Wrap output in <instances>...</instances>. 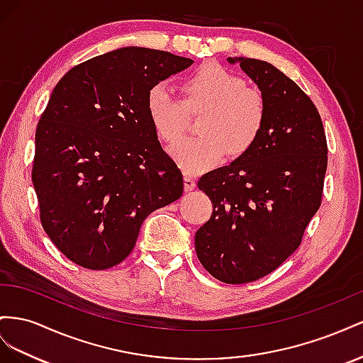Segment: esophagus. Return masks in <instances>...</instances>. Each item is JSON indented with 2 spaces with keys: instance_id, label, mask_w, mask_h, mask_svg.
Masks as SVG:
<instances>
[{
  "instance_id": "34e87169",
  "label": "esophagus",
  "mask_w": 363,
  "mask_h": 363,
  "mask_svg": "<svg viewBox=\"0 0 363 363\" xmlns=\"http://www.w3.org/2000/svg\"><path fill=\"white\" fill-rule=\"evenodd\" d=\"M194 185H196V181H194L193 176H190V174H185V178H184V187H185V191H191V190L194 189Z\"/></svg>"
}]
</instances>
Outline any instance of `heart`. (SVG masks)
Returning a JSON list of instances; mask_svg holds the SVG:
<instances>
[{"instance_id":"heart-1","label":"heart","mask_w":363,"mask_h":363,"mask_svg":"<svg viewBox=\"0 0 363 363\" xmlns=\"http://www.w3.org/2000/svg\"><path fill=\"white\" fill-rule=\"evenodd\" d=\"M182 101L167 86L149 89L146 108L153 129L169 144L179 141L187 128L185 109H206L199 121V137L172 147L173 158L189 173H199L219 162L223 155L239 158L260 140L267 120L263 92L213 64H203L181 80Z\"/></svg>"}]
</instances>
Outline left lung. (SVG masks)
<instances>
[{
    "label": "left lung",
    "instance_id": "1",
    "mask_svg": "<svg viewBox=\"0 0 363 363\" xmlns=\"http://www.w3.org/2000/svg\"><path fill=\"white\" fill-rule=\"evenodd\" d=\"M228 62H239L263 92L267 120L250 152L201 176L213 213L194 246L214 278L243 284L274 272L301 243L323 201L328 150L316 106L292 79L264 60Z\"/></svg>",
    "mask_w": 363,
    "mask_h": 363
}]
</instances>
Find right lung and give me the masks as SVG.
Returning <instances> with one entry per match:
<instances>
[{
	"label": "right lung",
	"mask_w": 363,
	"mask_h": 363,
	"mask_svg": "<svg viewBox=\"0 0 363 363\" xmlns=\"http://www.w3.org/2000/svg\"><path fill=\"white\" fill-rule=\"evenodd\" d=\"M193 60L124 47L71 68L51 92L32 170L44 231L72 263H121L155 210L178 201L184 179L153 129L152 86Z\"/></svg>",
	"instance_id": "add662e5"
}]
</instances>
